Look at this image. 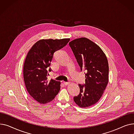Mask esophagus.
Segmentation results:
<instances>
[{"instance_id": "esophagus-1", "label": "esophagus", "mask_w": 134, "mask_h": 134, "mask_svg": "<svg viewBox=\"0 0 134 134\" xmlns=\"http://www.w3.org/2000/svg\"><path fill=\"white\" fill-rule=\"evenodd\" d=\"M63 83H64L65 85H68V84L70 83V82H65V81H64V82H63Z\"/></svg>"}]
</instances>
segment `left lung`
<instances>
[{
    "label": "left lung",
    "instance_id": "8db88e82",
    "mask_svg": "<svg viewBox=\"0 0 134 134\" xmlns=\"http://www.w3.org/2000/svg\"><path fill=\"white\" fill-rule=\"evenodd\" d=\"M69 45L81 71L86 72L85 84H79L80 93L73 98L74 101L80 108H88L99 101L108 85V59L102 49L86 37L73 40Z\"/></svg>",
    "mask_w": 134,
    "mask_h": 134
}]
</instances>
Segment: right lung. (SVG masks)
Instances as JSON below:
<instances>
[{"label":"right lung","mask_w":134,"mask_h":134,"mask_svg":"<svg viewBox=\"0 0 134 134\" xmlns=\"http://www.w3.org/2000/svg\"><path fill=\"white\" fill-rule=\"evenodd\" d=\"M69 38L42 39L28 52L23 66V78L28 93L40 104L52 101L60 90V81L47 79L48 69L51 71L54 53L65 47Z\"/></svg>","instance_id":"right-lung-1"}]
</instances>
